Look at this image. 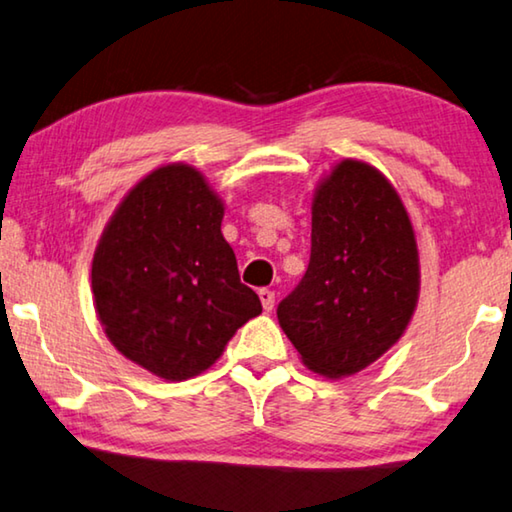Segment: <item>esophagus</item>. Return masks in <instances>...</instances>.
Listing matches in <instances>:
<instances>
[{"label":"esophagus","instance_id":"1","mask_svg":"<svg viewBox=\"0 0 512 512\" xmlns=\"http://www.w3.org/2000/svg\"><path fill=\"white\" fill-rule=\"evenodd\" d=\"M257 296H259V300H262L264 312H271L273 305H275V294H273V291L271 289H259Z\"/></svg>","mask_w":512,"mask_h":512}]
</instances>
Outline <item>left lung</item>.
Segmentation results:
<instances>
[{"label": "left lung", "mask_w": 512, "mask_h": 512, "mask_svg": "<svg viewBox=\"0 0 512 512\" xmlns=\"http://www.w3.org/2000/svg\"><path fill=\"white\" fill-rule=\"evenodd\" d=\"M419 285L417 234L399 191L369 161H337L314 189L310 266L278 305L300 360L326 378L367 369L408 330Z\"/></svg>", "instance_id": "left-lung-1"}]
</instances>
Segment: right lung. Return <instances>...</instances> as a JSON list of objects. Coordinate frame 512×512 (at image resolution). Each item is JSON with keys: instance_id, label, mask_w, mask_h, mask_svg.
<instances>
[{"instance_id": "right-lung-1", "label": "right lung", "mask_w": 512, "mask_h": 512, "mask_svg": "<svg viewBox=\"0 0 512 512\" xmlns=\"http://www.w3.org/2000/svg\"><path fill=\"white\" fill-rule=\"evenodd\" d=\"M225 202L193 164L150 170L104 225L91 291L104 335L152 376L180 383L221 358L262 303L221 232Z\"/></svg>"}]
</instances>
